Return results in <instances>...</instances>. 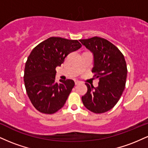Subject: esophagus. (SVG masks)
Instances as JSON below:
<instances>
[{"instance_id": "obj_1", "label": "esophagus", "mask_w": 148, "mask_h": 148, "mask_svg": "<svg viewBox=\"0 0 148 148\" xmlns=\"http://www.w3.org/2000/svg\"><path fill=\"white\" fill-rule=\"evenodd\" d=\"M80 84V81H75V84L76 85H78Z\"/></svg>"}]
</instances>
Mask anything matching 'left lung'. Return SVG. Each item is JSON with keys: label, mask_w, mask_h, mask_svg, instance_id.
I'll return each instance as SVG.
<instances>
[{"label": "left lung", "mask_w": 148, "mask_h": 148, "mask_svg": "<svg viewBox=\"0 0 148 148\" xmlns=\"http://www.w3.org/2000/svg\"><path fill=\"white\" fill-rule=\"evenodd\" d=\"M92 53V72L99 78L97 87L86 84L88 91L82 97L87 109L95 113L111 110L118 103L125 88L127 69L125 57L120 51L108 40L99 37L80 40Z\"/></svg>", "instance_id": "left-lung-1"}]
</instances>
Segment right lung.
Returning a JSON list of instances; mask_svg holds the SVG:
<instances>
[{
    "instance_id": "add662e5",
    "label": "right lung",
    "mask_w": 148,
    "mask_h": 148,
    "mask_svg": "<svg viewBox=\"0 0 148 148\" xmlns=\"http://www.w3.org/2000/svg\"><path fill=\"white\" fill-rule=\"evenodd\" d=\"M81 47L78 40L51 37L33 49L25 62L23 79L27 95L37 111L52 114L63 107L74 81L60 79V84L56 82V67Z\"/></svg>"
}]
</instances>
